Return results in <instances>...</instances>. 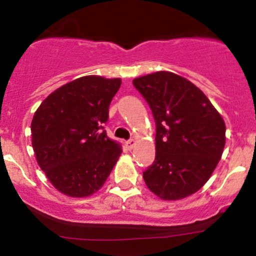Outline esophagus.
Here are the masks:
<instances>
[{"label":"esophagus","instance_id":"esophagus-1","mask_svg":"<svg viewBox=\"0 0 256 256\" xmlns=\"http://www.w3.org/2000/svg\"><path fill=\"white\" fill-rule=\"evenodd\" d=\"M135 144H136V141H135V140H134V138H131V140H128V141H126V146H128V150L134 148V146H135Z\"/></svg>","mask_w":256,"mask_h":256}]
</instances>
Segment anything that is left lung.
I'll return each instance as SVG.
<instances>
[{"mask_svg": "<svg viewBox=\"0 0 256 256\" xmlns=\"http://www.w3.org/2000/svg\"><path fill=\"white\" fill-rule=\"evenodd\" d=\"M156 121V158L144 172L148 189L179 200L205 185L218 164L226 125L208 98L190 80L166 71L132 80Z\"/></svg>", "mask_w": 256, "mask_h": 256, "instance_id": "left-lung-1", "label": "left lung"}]
</instances>
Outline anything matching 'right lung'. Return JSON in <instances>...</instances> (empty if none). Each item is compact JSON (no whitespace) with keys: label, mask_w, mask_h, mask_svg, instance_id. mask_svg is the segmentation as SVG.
I'll return each instance as SVG.
<instances>
[{"label":"right lung","mask_w":256,"mask_h":256,"mask_svg":"<svg viewBox=\"0 0 256 256\" xmlns=\"http://www.w3.org/2000/svg\"><path fill=\"white\" fill-rule=\"evenodd\" d=\"M121 80L84 76L62 86L40 104L32 121L38 164L64 195L98 192L121 154L104 130Z\"/></svg>","instance_id":"obj_1"}]
</instances>
